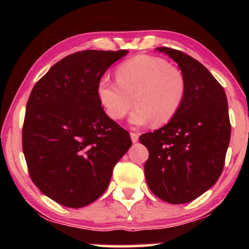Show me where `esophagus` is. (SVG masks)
Listing matches in <instances>:
<instances>
[{
	"label": "esophagus",
	"instance_id": "1",
	"mask_svg": "<svg viewBox=\"0 0 249 249\" xmlns=\"http://www.w3.org/2000/svg\"><path fill=\"white\" fill-rule=\"evenodd\" d=\"M138 137H140V135H138L137 133H134V132L130 133V138H132V142H138Z\"/></svg>",
	"mask_w": 249,
	"mask_h": 249
}]
</instances>
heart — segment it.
I'll return each instance as SVG.
<instances>
[{
	"instance_id": "1",
	"label": "heart",
	"mask_w": 249,
	"mask_h": 249,
	"mask_svg": "<svg viewBox=\"0 0 249 249\" xmlns=\"http://www.w3.org/2000/svg\"><path fill=\"white\" fill-rule=\"evenodd\" d=\"M117 82L102 78L96 95L107 114L119 121L137 104L129 117L134 125H163L178 114L187 94V81L165 59L140 54L116 69Z\"/></svg>"
}]
</instances>
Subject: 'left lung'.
I'll return each mask as SVG.
<instances>
[{"instance_id":"obj_1","label":"left lung","mask_w":249,"mask_h":249,"mask_svg":"<svg viewBox=\"0 0 249 249\" xmlns=\"http://www.w3.org/2000/svg\"><path fill=\"white\" fill-rule=\"evenodd\" d=\"M157 50L178 64L187 94L169 123L141 135L149 151L145 177L156 196L182 204L203 195L220 178L231 140L229 107L223 87L201 62L180 50Z\"/></svg>"}]
</instances>
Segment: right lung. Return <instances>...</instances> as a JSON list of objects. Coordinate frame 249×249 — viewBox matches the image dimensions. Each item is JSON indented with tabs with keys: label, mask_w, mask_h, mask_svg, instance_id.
I'll list each match as a JSON object with an SVG mask.
<instances>
[{
	"label": "right lung",
	"mask_w": 249,
	"mask_h": 249,
	"mask_svg": "<svg viewBox=\"0 0 249 249\" xmlns=\"http://www.w3.org/2000/svg\"><path fill=\"white\" fill-rule=\"evenodd\" d=\"M127 50H82L54 64L33 88L23 125L29 176L57 203L83 208L103 195L116 162L132 146L109 119L96 86Z\"/></svg>",
	"instance_id": "right-lung-1"
}]
</instances>
